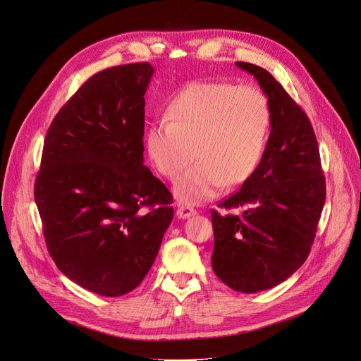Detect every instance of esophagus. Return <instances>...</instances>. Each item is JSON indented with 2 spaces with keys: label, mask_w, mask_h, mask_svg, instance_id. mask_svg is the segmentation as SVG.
<instances>
[{
  "label": "esophagus",
  "mask_w": 361,
  "mask_h": 361,
  "mask_svg": "<svg viewBox=\"0 0 361 361\" xmlns=\"http://www.w3.org/2000/svg\"><path fill=\"white\" fill-rule=\"evenodd\" d=\"M196 214H197V211H196L195 208L187 207V205H180L178 209H177V215H178L180 218H189V216L196 215Z\"/></svg>",
  "instance_id": "esophagus-1"
}]
</instances>
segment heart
<instances>
[{"label":"heart","instance_id":"1","mask_svg":"<svg viewBox=\"0 0 361 361\" xmlns=\"http://www.w3.org/2000/svg\"><path fill=\"white\" fill-rule=\"evenodd\" d=\"M166 119L145 133V147L154 169L174 180L178 200L211 199L224 185L243 184L258 168L271 130V106L254 85L226 81H193L171 97Z\"/></svg>","mask_w":361,"mask_h":361}]
</instances>
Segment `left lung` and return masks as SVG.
Returning a JSON list of instances; mask_svg holds the SVG:
<instances>
[{
  "label": "left lung",
  "mask_w": 361,
  "mask_h": 361,
  "mask_svg": "<svg viewBox=\"0 0 361 361\" xmlns=\"http://www.w3.org/2000/svg\"><path fill=\"white\" fill-rule=\"evenodd\" d=\"M254 75L271 106L262 159L240 187L211 211L212 270L228 288L255 293L277 286L305 262L326 200L314 130L305 112L265 69L236 61Z\"/></svg>",
  "instance_id": "1"
}]
</instances>
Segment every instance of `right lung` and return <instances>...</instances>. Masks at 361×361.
Segmentation results:
<instances>
[{
  "mask_svg": "<svg viewBox=\"0 0 361 361\" xmlns=\"http://www.w3.org/2000/svg\"><path fill=\"white\" fill-rule=\"evenodd\" d=\"M147 61L92 75L44 140L35 202L57 269L94 293L121 296L149 273L174 216L143 159Z\"/></svg>",
  "mask_w": 361,
  "mask_h": 361,
  "instance_id": "right-lung-1",
  "label": "right lung"
}]
</instances>
